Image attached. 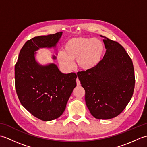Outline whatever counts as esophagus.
I'll return each mask as SVG.
<instances>
[{"label":"esophagus","instance_id":"34e87169","mask_svg":"<svg viewBox=\"0 0 147 147\" xmlns=\"http://www.w3.org/2000/svg\"><path fill=\"white\" fill-rule=\"evenodd\" d=\"M76 84H77V86H80L81 85L80 81L79 80L78 78H76Z\"/></svg>","mask_w":147,"mask_h":147}]
</instances>
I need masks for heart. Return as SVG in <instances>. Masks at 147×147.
Returning a JSON list of instances; mask_svg holds the SVG:
<instances>
[{
    "label": "heart",
    "instance_id": "heart-1",
    "mask_svg": "<svg viewBox=\"0 0 147 147\" xmlns=\"http://www.w3.org/2000/svg\"><path fill=\"white\" fill-rule=\"evenodd\" d=\"M104 52L105 47L100 40L76 37L65 43L63 52H59L57 58L59 65L65 70L71 69L73 62L76 61L78 67L89 71L100 64Z\"/></svg>",
    "mask_w": 147,
    "mask_h": 147
}]
</instances>
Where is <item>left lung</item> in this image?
<instances>
[{
	"mask_svg": "<svg viewBox=\"0 0 147 147\" xmlns=\"http://www.w3.org/2000/svg\"><path fill=\"white\" fill-rule=\"evenodd\" d=\"M104 39L105 54L94 69L78 74L85 90L87 107L98 119L117 116L126 108L135 88V72L131 59L117 42Z\"/></svg>",
	"mask_w": 147,
	"mask_h": 147,
	"instance_id": "obj_1",
	"label": "left lung"
}]
</instances>
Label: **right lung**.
Returning a JSON list of instances; mask_svg holds the SVG:
<instances>
[{"label":"right lung","mask_w":147,"mask_h":147,"mask_svg":"<svg viewBox=\"0 0 147 147\" xmlns=\"http://www.w3.org/2000/svg\"><path fill=\"white\" fill-rule=\"evenodd\" d=\"M62 32L34 37L24 43L15 65V87L22 105L40 120L59 117L76 86L77 75L64 74L55 64L42 65L35 60L40 48L55 47ZM53 59L56 57L53 55Z\"/></svg>","instance_id":"right-lung-1"}]
</instances>
